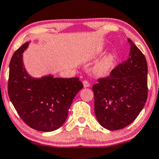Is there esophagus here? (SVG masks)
<instances>
[{
    "label": "esophagus",
    "mask_w": 159,
    "mask_h": 159,
    "mask_svg": "<svg viewBox=\"0 0 159 159\" xmlns=\"http://www.w3.org/2000/svg\"><path fill=\"white\" fill-rule=\"evenodd\" d=\"M83 84H84V86L85 88L86 87H89V86H90L89 83L87 81H83Z\"/></svg>",
    "instance_id": "esophagus-1"
}]
</instances>
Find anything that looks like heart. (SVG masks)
Returning a JSON list of instances; mask_svg holds the SVG:
<instances>
[{
  "label": "heart",
  "instance_id": "heart-1",
  "mask_svg": "<svg viewBox=\"0 0 159 159\" xmlns=\"http://www.w3.org/2000/svg\"><path fill=\"white\" fill-rule=\"evenodd\" d=\"M102 53L101 50H98L97 51L90 54V59H94L98 58V56ZM114 63V56L112 53H108L106 55L97 65L94 66V72L98 75H106L110 73Z\"/></svg>",
  "mask_w": 159,
  "mask_h": 159
}]
</instances>
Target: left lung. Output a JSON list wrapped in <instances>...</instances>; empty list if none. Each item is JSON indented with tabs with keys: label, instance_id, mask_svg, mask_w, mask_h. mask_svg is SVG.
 I'll return each mask as SVG.
<instances>
[{
	"label": "left lung",
	"instance_id": "8db88e82",
	"mask_svg": "<svg viewBox=\"0 0 159 159\" xmlns=\"http://www.w3.org/2000/svg\"><path fill=\"white\" fill-rule=\"evenodd\" d=\"M128 41L130 45L128 59L92 86L94 114L108 130H120L132 123L148 98L146 59L131 40Z\"/></svg>",
	"mask_w": 159,
	"mask_h": 159
}]
</instances>
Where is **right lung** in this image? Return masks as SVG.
<instances>
[{
  "mask_svg": "<svg viewBox=\"0 0 159 159\" xmlns=\"http://www.w3.org/2000/svg\"><path fill=\"white\" fill-rule=\"evenodd\" d=\"M29 45V42L23 44L12 56L8 93L16 111L29 127L39 131H53L65 122L74 98L84 85L78 78L30 76L23 63V53Z\"/></svg>",
  "mask_w": 159,
  "mask_h": 159,
  "instance_id": "1",
  "label": "right lung"
}]
</instances>
